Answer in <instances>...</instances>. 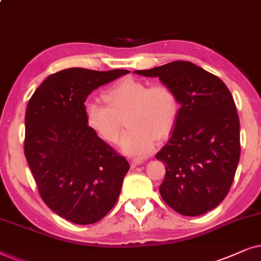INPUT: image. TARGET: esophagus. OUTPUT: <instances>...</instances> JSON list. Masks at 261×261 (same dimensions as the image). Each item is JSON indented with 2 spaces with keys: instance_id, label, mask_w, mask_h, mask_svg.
I'll use <instances>...</instances> for the list:
<instances>
[{
  "instance_id": "obj_1",
  "label": "esophagus",
  "mask_w": 261,
  "mask_h": 261,
  "mask_svg": "<svg viewBox=\"0 0 261 261\" xmlns=\"http://www.w3.org/2000/svg\"><path fill=\"white\" fill-rule=\"evenodd\" d=\"M142 163H143V160H140V159H134L133 161H131V167H133V168H135V167H136V166H140V165H142Z\"/></svg>"
}]
</instances>
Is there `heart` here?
<instances>
[{"mask_svg": "<svg viewBox=\"0 0 261 261\" xmlns=\"http://www.w3.org/2000/svg\"><path fill=\"white\" fill-rule=\"evenodd\" d=\"M109 105L87 100L83 105L87 124L103 141L116 142L120 133L119 117L127 112L119 147L127 155L144 158L154 150L156 137L171 134L178 119L179 100L171 87L124 79L105 92Z\"/></svg>", "mask_w": 261, "mask_h": 261, "instance_id": "obj_1", "label": "heart"}]
</instances>
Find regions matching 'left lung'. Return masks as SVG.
I'll list each match as a JSON object with an SVG mask.
<instances>
[{
    "instance_id": "8db88e82",
    "label": "left lung",
    "mask_w": 261,
    "mask_h": 261,
    "mask_svg": "<svg viewBox=\"0 0 261 261\" xmlns=\"http://www.w3.org/2000/svg\"><path fill=\"white\" fill-rule=\"evenodd\" d=\"M134 72L159 77L179 100L174 130L155 156L166 165L162 199L184 216L215 209L228 194L240 160V120L228 87L185 61Z\"/></svg>"
}]
</instances>
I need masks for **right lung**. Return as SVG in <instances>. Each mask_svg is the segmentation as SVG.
I'll return each mask as SVG.
<instances>
[{"mask_svg":"<svg viewBox=\"0 0 261 261\" xmlns=\"http://www.w3.org/2000/svg\"><path fill=\"white\" fill-rule=\"evenodd\" d=\"M128 72L64 69L48 76L27 105V162L45 204L72 223L92 224L105 217L130 169L88 126L83 111L93 90Z\"/></svg>","mask_w":261,"mask_h":261,"instance_id":"add662e5","label":"right lung"}]
</instances>
